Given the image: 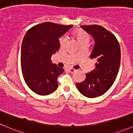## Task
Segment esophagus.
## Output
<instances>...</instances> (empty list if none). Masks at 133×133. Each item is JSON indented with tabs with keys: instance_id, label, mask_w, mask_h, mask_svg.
Segmentation results:
<instances>
[{
	"instance_id": "1",
	"label": "esophagus",
	"mask_w": 133,
	"mask_h": 133,
	"mask_svg": "<svg viewBox=\"0 0 133 133\" xmlns=\"http://www.w3.org/2000/svg\"><path fill=\"white\" fill-rule=\"evenodd\" d=\"M68 71L70 72V73H74V72H76V70L74 69V68H69V69H68Z\"/></svg>"
}]
</instances>
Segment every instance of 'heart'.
<instances>
[{
    "label": "heart",
    "instance_id": "b5f03b06",
    "mask_svg": "<svg viewBox=\"0 0 133 133\" xmlns=\"http://www.w3.org/2000/svg\"><path fill=\"white\" fill-rule=\"evenodd\" d=\"M74 35L78 40V42L80 43V44L83 43H88L90 39V36L87 33V32L82 30H77L74 32ZM67 42V37L65 36H61L59 39V43L61 46H64L65 45ZM78 53V52H77Z\"/></svg>",
    "mask_w": 133,
    "mask_h": 133
}]
</instances>
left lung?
<instances>
[{"mask_svg": "<svg viewBox=\"0 0 133 133\" xmlns=\"http://www.w3.org/2000/svg\"><path fill=\"white\" fill-rule=\"evenodd\" d=\"M93 36L95 45L90 58L96 61L95 68L86 74V79L76 83L78 90L84 96L95 98L104 94L117 77L120 63V47L115 35L102 26H81Z\"/></svg>", "mask_w": 133, "mask_h": 133, "instance_id": "1", "label": "left lung"}]
</instances>
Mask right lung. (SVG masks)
I'll use <instances>...</instances> for the list:
<instances>
[{"instance_id": "right-lung-1", "label": "right lung", "mask_w": 133, "mask_h": 133, "mask_svg": "<svg viewBox=\"0 0 133 133\" xmlns=\"http://www.w3.org/2000/svg\"><path fill=\"white\" fill-rule=\"evenodd\" d=\"M72 27L44 22L26 32L22 43V72L26 84L36 94L47 95L57 88V78L64 70L52 63L50 58L59 49V38Z\"/></svg>"}]
</instances>
